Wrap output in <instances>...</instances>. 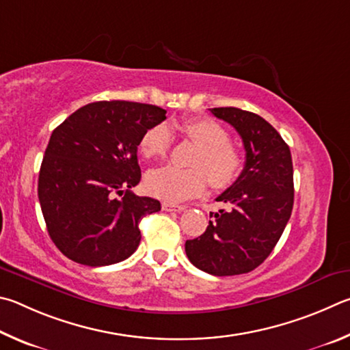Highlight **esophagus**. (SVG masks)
Listing matches in <instances>:
<instances>
[{"mask_svg": "<svg viewBox=\"0 0 350 350\" xmlns=\"http://www.w3.org/2000/svg\"><path fill=\"white\" fill-rule=\"evenodd\" d=\"M186 206H178V204H172V203H163V211L165 212H181L185 211Z\"/></svg>", "mask_w": 350, "mask_h": 350, "instance_id": "obj_1", "label": "esophagus"}]
</instances>
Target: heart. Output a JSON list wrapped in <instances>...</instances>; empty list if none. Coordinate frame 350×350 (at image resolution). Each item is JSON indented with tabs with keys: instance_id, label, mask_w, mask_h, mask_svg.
Masks as SVG:
<instances>
[{
	"instance_id": "heart-1",
	"label": "heart",
	"mask_w": 350,
	"mask_h": 350,
	"mask_svg": "<svg viewBox=\"0 0 350 350\" xmlns=\"http://www.w3.org/2000/svg\"><path fill=\"white\" fill-rule=\"evenodd\" d=\"M183 132L198 146L191 169L175 165L153 169L146 178L150 195L159 200L176 201L193 198L203 192L207 180L215 189H224L238 180L244 159L240 150L230 144L229 133L211 118H191L181 124ZM172 135L165 124L147 129L139 139V152L144 158H163L170 147Z\"/></svg>"
}]
</instances>
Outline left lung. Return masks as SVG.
Returning <instances> with one entry per match:
<instances>
[{"mask_svg": "<svg viewBox=\"0 0 350 350\" xmlns=\"http://www.w3.org/2000/svg\"><path fill=\"white\" fill-rule=\"evenodd\" d=\"M211 112L240 133L246 163L217 198L229 209L212 213L204 234L186 241V255L201 271L229 277L254 271L277 246L293 207V167L289 146L260 115L237 107Z\"/></svg>", "mask_w": 350, "mask_h": 350, "instance_id": "8db88e82", "label": "left lung"}]
</instances>
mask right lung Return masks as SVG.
Instances as JSON below:
<instances>
[{"label": "right lung", "instance_id": "right-lung-1", "mask_svg": "<svg viewBox=\"0 0 350 350\" xmlns=\"http://www.w3.org/2000/svg\"><path fill=\"white\" fill-rule=\"evenodd\" d=\"M164 120L165 110L152 104L96 101L52 132L38 198L49 235L67 258L100 267L137 250L141 218L161 211L158 200L131 191L141 180L137 150L147 129Z\"/></svg>", "mask_w": 350, "mask_h": 350}]
</instances>
